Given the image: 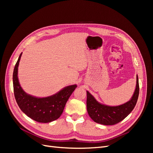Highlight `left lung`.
Listing matches in <instances>:
<instances>
[{
    "label": "left lung",
    "mask_w": 153,
    "mask_h": 153,
    "mask_svg": "<svg viewBox=\"0 0 153 153\" xmlns=\"http://www.w3.org/2000/svg\"><path fill=\"white\" fill-rule=\"evenodd\" d=\"M139 94V84L137 76V85L131 99L123 105L110 106L97 101L87 91V110L91 118L97 123L103 125H114L126 118L135 108Z\"/></svg>",
    "instance_id": "left-lung-1"
}]
</instances>
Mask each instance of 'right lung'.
Instances as JSON below:
<instances>
[{
	"mask_svg": "<svg viewBox=\"0 0 153 153\" xmlns=\"http://www.w3.org/2000/svg\"><path fill=\"white\" fill-rule=\"evenodd\" d=\"M22 54L15 64L13 75L14 94L16 103L22 112L34 121L43 123L53 121L61 116L69 98L77 86L66 87L57 94L47 98H36L27 94L22 89L18 78V68Z\"/></svg>",
	"mask_w": 153,
	"mask_h": 153,
	"instance_id": "obj_1",
	"label": "right lung"
}]
</instances>
